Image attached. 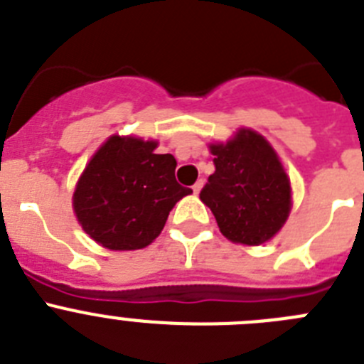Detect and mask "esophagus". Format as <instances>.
I'll return each mask as SVG.
<instances>
[{
  "label": "esophagus",
  "mask_w": 364,
  "mask_h": 364,
  "mask_svg": "<svg viewBox=\"0 0 364 364\" xmlns=\"http://www.w3.org/2000/svg\"><path fill=\"white\" fill-rule=\"evenodd\" d=\"M203 188V179H198V181H196V185L192 186V190H194V194H199V190Z\"/></svg>",
  "instance_id": "esophagus-1"
}]
</instances>
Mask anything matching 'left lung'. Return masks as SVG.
<instances>
[{"label":"left lung","mask_w":364,"mask_h":364,"mask_svg":"<svg viewBox=\"0 0 364 364\" xmlns=\"http://www.w3.org/2000/svg\"><path fill=\"white\" fill-rule=\"evenodd\" d=\"M210 152L215 172L199 198L232 243L263 245L281 230L292 208L290 179L277 154L250 129L214 143Z\"/></svg>","instance_id":"8db88e82"}]
</instances>
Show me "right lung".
Listing matches in <instances>:
<instances>
[{
  "label": "right lung",
  "instance_id": "1",
  "mask_svg": "<svg viewBox=\"0 0 364 364\" xmlns=\"http://www.w3.org/2000/svg\"><path fill=\"white\" fill-rule=\"evenodd\" d=\"M158 143L112 136L83 170L74 212L90 237L110 250L145 248L161 234L176 203L192 190L176 181V158Z\"/></svg>",
  "mask_w": 364,
  "mask_h": 364
}]
</instances>
